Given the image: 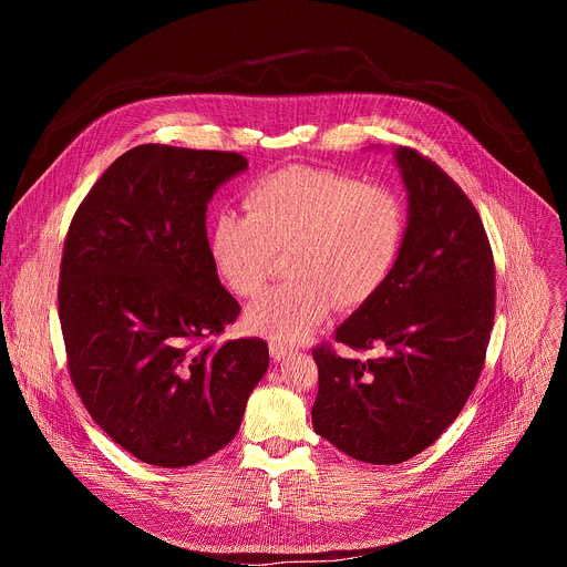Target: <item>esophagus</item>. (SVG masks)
I'll use <instances>...</instances> for the list:
<instances>
[{"label":"esophagus","instance_id":"34e87169","mask_svg":"<svg viewBox=\"0 0 567 567\" xmlns=\"http://www.w3.org/2000/svg\"><path fill=\"white\" fill-rule=\"evenodd\" d=\"M269 350H271V359H274V361H282L285 357L291 354V348H287L285 343H278V341H271V343H269Z\"/></svg>","mask_w":567,"mask_h":567}]
</instances>
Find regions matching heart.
I'll return each mask as SVG.
<instances>
[{
  "label": "heart",
  "mask_w": 567,
  "mask_h": 567,
  "mask_svg": "<svg viewBox=\"0 0 567 567\" xmlns=\"http://www.w3.org/2000/svg\"><path fill=\"white\" fill-rule=\"evenodd\" d=\"M247 215L221 208L208 226V254L237 296L265 285L276 249H287L289 278L260 293L247 326L278 343H300L332 302L357 307L390 278L406 237V206L388 188L309 166L256 179L245 193Z\"/></svg>",
  "instance_id": "1"
}]
</instances>
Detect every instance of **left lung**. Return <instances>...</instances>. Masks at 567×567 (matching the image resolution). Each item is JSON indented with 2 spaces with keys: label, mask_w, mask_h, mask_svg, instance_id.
<instances>
[{
  "label": "left lung",
  "mask_w": 567,
  "mask_h": 567,
  "mask_svg": "<svg viewBox=\"0 0 567 567\" xmlns=\"http://www.w3.org/2000/svg\"><path fill=\"white\" fill-rule=\"evenodd\" d=\"M409 224L385 285L337 328L339 343L377 348L368 361L330 348L318 365L313 431L346 455L399 464L431 446L460 415L494 326V258L460 186L411 147H392Z\"/></svg>",
  "instance_id": "obj_1"
}]
</instances>
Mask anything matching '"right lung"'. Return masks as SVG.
I'll list each match as a JSON object with an SVG mask.
<instances>
[{"label": "right lung", "mask_w": 567, "mask_h": 567, "mask_svg": "<svg viewBox=\"0 0 567 567\" xmlns=\"http://www.w3.org/2000/svg\"><path fill=\"white\" fill-rule=\"evenodd\" d=\"M249 168L235 152L136 145L73 215L60 269L71 381L141 462L179 468L224 449L269 368V346H202L237 318L208 254L213 195Z\"/></svg>", "instance_id": "add662e5"}]
</instances>
